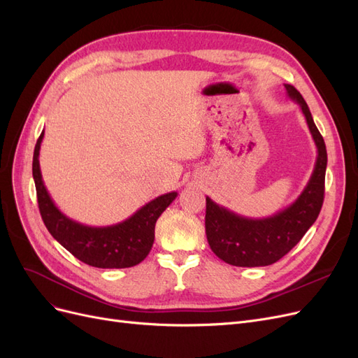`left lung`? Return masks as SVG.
Returning a JSON list of instances; mask_svg holds the SVG:
<instances>
[{
    "instance_id": "1",
    "label": "left lung",
    "mask_w": 358,
    "mask_h": 358,
    "mask_svg": "<svg viewBox=\"0 0 358 358\" xmlns=\"http://www.w3.org/2000/svg\"><path fill=\"white\" fill-rule=\"evenodd\" d=\"M289 99L306 117L317 146V161L305 189L288 208L262 220L245 218L206 197V236L213 254L237 267L270 266L288 254L317 221L324 201L327 150L313 122L309 107L292 85H285Z\"/></svg>"
}]
</instances>
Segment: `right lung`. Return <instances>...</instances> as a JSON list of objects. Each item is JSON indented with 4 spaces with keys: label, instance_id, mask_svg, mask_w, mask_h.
Wrapping results in <instances>:
<instances>
[{
    "label": "right lung",
    "instance_id": "1",
    "mask_svg": "<svg viewBox=\"0 0 358 358\" xmlns=\"http://www.w3.org/2000/svg\"><path fill=\"white\" fill-rule=\"evenodd\" d=\"M41 131L32 157V178L36 182L40 215L46 229L64 248L85 264L99 268H125L142 263L155 239L157 220L178 192H167L142 206L125 221L106 227H91L64 215L50 199L40 170Z\"/></svg>",
    "mask_w": 358,
    "mask_h": 358
}]
</instances>
